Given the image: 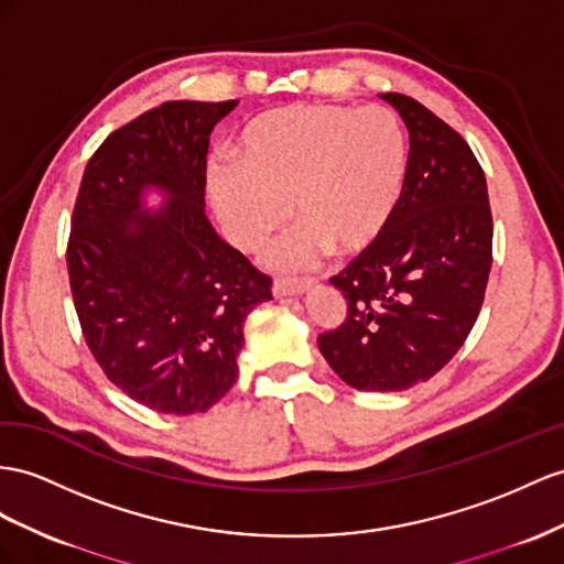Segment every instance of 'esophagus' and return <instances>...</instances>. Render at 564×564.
<instances>
[{
    "instance_id": "1",
    "label": "esophagus",
    "mask_w": 564,
    "mask_h": 564,
    "mask_svg": "<svg viewBox=\"0 0 564 564\" xmlns=\"http://www.w3.org/2000/svg\"><path fill=\"white\" fill-rule=\"evenodd\" d=\"M314 285L312 279H276L273 281V295L288 297V295H302Z\"/></svg>"
}]
</instances>
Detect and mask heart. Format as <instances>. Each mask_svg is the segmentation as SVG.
Segmentation results:
<instances>
[{
	"mask_svg": "<svg viewBox=\"0 0 564 564\" xmlns=\"http://www.w3.org/2000/svg\"><path fill=\"white\" fill-rule=\"evenodd\" d=\"M234 162L209 166V193L226 236L254 252L288 219L273 264L300 269L324 250L350 257L391 224L410 169L408 133L386 107L291 105L257 113L234 140Z\"/></svg>",
	"mask_w": 564,
	"mask_h": 564,
	"instance_id": "b5f03b06",
	"label": "heart"
}]
</instances>
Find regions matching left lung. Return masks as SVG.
<instances>
[{"mask_svg": "<svg viewBox=\"0 0 564 564\" xmlns=\"http://www.w3.org/2000/svg\"><path fill=\"white\" fill-rule=\"evenodd\" d=\"M410 131L405 191L383 236L330 279L345 322L319 350L357 391H405L467 340L494 262L484 169L469 144L416 99L381 95Z\"/></svg>", "mask_w": 564, "mask_h": 564, "instance_id": "left-lung-1", "label": "left lung"}]
</instances>
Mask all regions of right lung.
Here are the masks:
<instances>
[{
  "instance_id": "add662e5",
  "label": "right lung",
  "mask_w": 564,
  "mask_h": 564,
  "mask_svg": "<svg viewBox=\"0 0 564 564\" xmlns=\"http://www.w3.org/2000/svg\"><path fill=\"white\" fill-rule=\"evenodd\" d=\"M238 99L164 102L113 131L85 166L70 216L68 281L107 379L162 414H197L238 379L248 314L271 279L205 214L209 133ZM156 189L162 210L143 195Z\"/></svg>"
}]
</instances>
